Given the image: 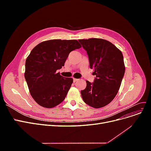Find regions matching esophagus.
Returning <instances> with one entry per match:
<instances>
[{
	"instance_id": "34e87169",
	"label": "esophagus",
	"mask_w": 151,
	"mask_h": 151,
	"mask_svg": "<svg viewBox=\"0 0 151 151\" xmlns=\"http://www.w3.org/2000/svg\"><path fill=\"white\" fill-rule=\"evenodd\" d=\"M77 81H78V79H75V78L73 79V81H74V83H76V82Z\"/></svg>"
}]
</instances>
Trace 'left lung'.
Returning <instances> with one entry per match:
<instances>
[{
	"mask_svg": "<svg viewBox=\"0 0 151 151\" xmlns=\"http://www.w3.org/2000/svg\"><path fill=\"white\" fill-rule=\"evenodd\" d=\"M78 41L87 52L90 68L96 75L94 83L86 81V88L81 91L82 98L91 107H104L115 98L120 89L125 70L123 54L106 40Z\"/></svg>",
	"mask_w": 151,
	"mask_h": 151,
	"instance_id": "1",
	"label": "left lung"
}]
</instances>
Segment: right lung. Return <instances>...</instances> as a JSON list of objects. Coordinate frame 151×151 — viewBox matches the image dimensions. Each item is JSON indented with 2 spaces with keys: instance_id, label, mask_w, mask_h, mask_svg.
<instances>
[{
  "instance_id": "right-lung-1",
  "label": "right lung",
  "mask_w": 151,
  "mask_h": 151,
  "mask_svg": "<svg viewBox=\"0 0 151 151\" xmlns=\"http://www.w3.org/2000/svg\"><path fill=\"white\" fill-rule=\"evenodd\" d=\"M81 48L76 40L45 41L31 50L25 63L24 77L35 101L44 108L61 103L73 83L72 78L57 70L64 66L69 53Z\"/></svg>"
}]
</instances>
